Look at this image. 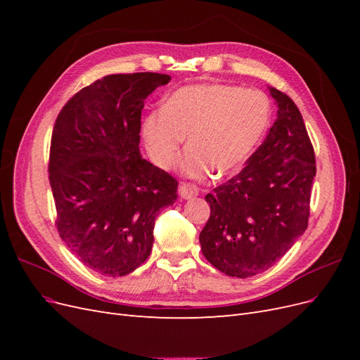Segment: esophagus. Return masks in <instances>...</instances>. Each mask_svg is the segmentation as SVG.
I'll use <instances>...</instances> for the list:
<instances>
[{
  "mask_svg": "<svg viewBox=\"0 0 360 360\" xmlns=\"http://www.w3.org/2000/svg\"><path fill=\"white\" fill-rule=\"evenodd\" d=\"M179 192H180L183 200H191L198 195V188L192 183H181L179 188Z\"/></svg>",
  "mask_w": 360,
  "mask_h": 360,
  "instance_id": "34e87169",
  "label": "esophagus"
}]
</instances>
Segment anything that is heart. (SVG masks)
I'll use <instances>...</instances> for the list:
<instances>
[{
    "label": "heart",
    "instance_id": "heart-1",
    "mask_svg": "<svg viewBox=\"0 0 360 360\" xmlns=\"http://www.w3.org/2000/svg\"><path fill=\"white\" fill-rule=\"evenodd\" d=\"M270 102L264 93L226 84H195L171 93L160 110L150 111L141 134L155 165L168 169L188 136L179 160L186 177L201 179L213 169L228 176L240 168L264 138Z\"/></svg>",
    "mask_w": 360,
    "mask_h": 360
}]
</instances>
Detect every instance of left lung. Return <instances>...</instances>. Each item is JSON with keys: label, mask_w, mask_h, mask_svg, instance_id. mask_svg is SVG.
Returning a JSON list of instances; mask_svg holds the SVG:
<instances>
[{"label": "left lung", "mask_w": 360, "mask_h": 360, "mask_svg": "<svg viewBox=\"0 0 360 360\" xmlns=\"http://www.w3.org/2000/svg\"><path fill=\"white\" fill-rule=\"evenodd\" d=\"M269 90L278 117L264 143L237 176L205 195L210 217L200 234L202 255L234 278L274 266L308 226L314 148L296 103Z\"/></svg>", "instance_id": "left-lung-1"}]
</instances>
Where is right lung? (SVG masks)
Returning <instances> with one entry per match:
<instances>
[{"label":"right lung","mask_w":360,"mask_h":360,"mask_svg":"<svg viewBox=\"0 0 360 360\" xmlns=\"http://www.w3.org/2000/svg\"><path fill=\"white\" fill-rule=\"evenodd\" d=\"M169 75H108L63 106L52 130L49 183L57 230L70 252L105 276H124L148 258L160 209L177 180L143 159L141 111Z\"/></svg>","instance_id":"right-lung-1"}]
</instances>
